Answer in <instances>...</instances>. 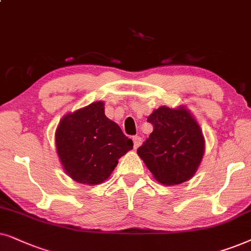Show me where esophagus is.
I'll return each mask as SVG.
<instances>
[{"mask_svg":"<svg viewBox=\"0 0 251 251\" xmlns=\"http://www.w3.org/2000/svg\"><path fill=\"white\" fill-rule=\"evenodd\" d=\"M141 142H142V140H141V138H140V136H134V138H133V143H134V149H138L140 146H141Z\"/></svg>","mask_w":251,"mask_h":251,"instance_id":"obj_1","label":"esophagus"}]
</instances>
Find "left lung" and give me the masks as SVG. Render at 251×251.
Listing matches in <instances>:
<instances>
[{
	"label": "left lung",
	"instance_id": "obj_1",
	"mask_svg": "<svg viewBox=\"0 0 251 251\" xmlns=\"http://www.w3.org/2000/svg\"><path fill=\"white\" fill-rule=\"evenodd\" d=\"M153 131L138 149L153 178L162 185L175 186L190 180L205 151L201 126L185 105H162L148 117Z\"/></svg>",
	"mask_w": 251,
	"mask_h": 251
}]
</instances>
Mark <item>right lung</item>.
Instances as JSON below:
<instances>
[{"mask_svg": "<svg viewBox=\"0 0 251 251\" xmlns=\"http://www.w3.org/2000/svg\"><path fill=\"white\" fill-rule=\"evenodd\" d=\"M55 146L66 175L83 185H100L118 159L133 149L131 139L104 113V102H93L69 112L59 122Z\"/></svg>", "mask_w": 251, "mask_h": 251, "instance_id": "1", "label": "right lung"}]
</instances>
